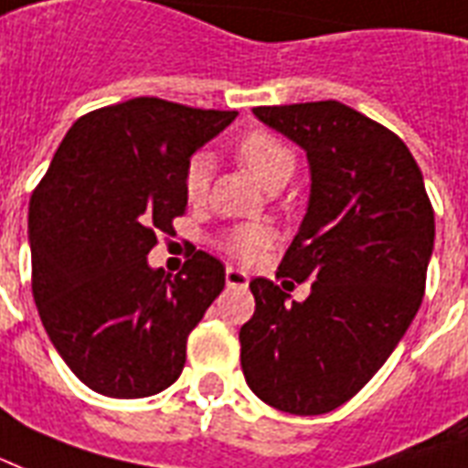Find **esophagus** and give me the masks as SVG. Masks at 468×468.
<instances>
[{"instance_id": "1", "label": "esophagus", "mask_w": 468, "mask_h": 468, "mask_svg": "<svg viewBox=\"0 0 468 468\" xmlns=\"http://www.w3.org/2000/svg\"><path fill=\"white\" fill-rule=\"evenodd\" d=\"M225 282H228V287H248L250 278H248V272H243V270L228 268L225 270Z\"/></svg>"}]
</instances>
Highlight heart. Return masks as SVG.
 I'll use <instances>...</instances> for the list:
<instances>
[{
    "label": "heart",
    "mask_w": 468,
    "mask_h": 468,
    "mask_svg": "<svg viewBox=\"0 0 468 468\" xmlns=\"http://www.w3.org/2000/svg\"><path fill=\"white\" fill-rule=\"evenodd\" d=\"M235 155L262 186H270L280 178H290L297 164L295 151L270 131H250L248 136L238 141ZM207 181H210V158L196 154L183 173L186 198L190 203H200L206 198ZM270 243H272V230L261 223L235 225L218 238V248L238 262H255L268 250Z\"/></svg>",
    "instance_id": "obj_1"
}]
</instances>
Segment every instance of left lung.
Masks as SVG:
<instances>
[{
  "mask_svg": "<svg viewBox=\"0 0 468 468\" xmlns=\"http://www.w3.org/2000/svg\"><path fill=\"white\" fill-rule=\"evenodd\" d=\"M307 151L313 188L278 278L313 282L304 303L255 278L240 327L245 382L265 404L313 417L337 410L387 362L414 320L434 248V207L394 131L340 101L258 106Z\"/></svg>",
  "mask_w": 468,
  "mask_h": 468,
  "instance_id": "8db88e82",
  "label": "left lung"
}]
</instances>
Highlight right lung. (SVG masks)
<instances>
[{"label": "right lung", "instance_id": "add662e5", "mask_svg": "<svg viewBox=\"0 0 468 468\" xmlns=\"http://www.w3.org/2000/svg\"><path fill=\"white\" fill-rule=\"evenodd\" d=\"M238 111L141 96L76 119L29 200L31 292L51 345L113 399L171 387L190 330L225 287V265L193 250L178 275L148 268L158 233L186 213L190 155Z\"/></svg>", "mask_w": 468, "mask_h": 468}]
</instances>
